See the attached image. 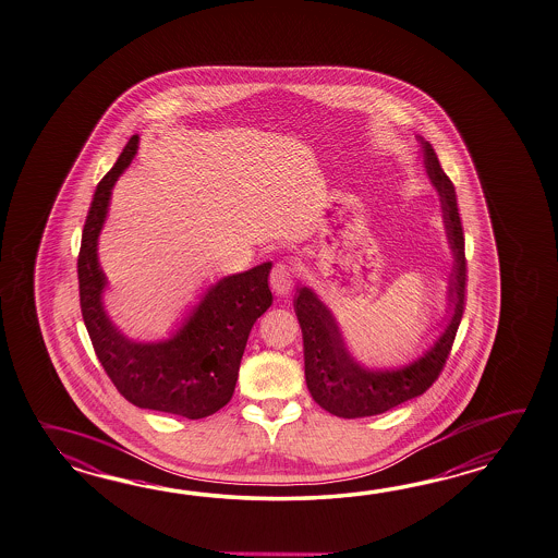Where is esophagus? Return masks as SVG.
Wrapping results in <instances>:
<instances>
[{
	"label": "esophagus",
	"instance_id": "esophagus-1",
	"mask_svg": "<svg viewBox=\"0 0 558 558\" xmlns=\"http://www.w3.org/2000/svg\"><path fill=\"white\" fill-rule=\"evenodd\" d=\"M296 280V268L288 262H278L270 274V284L278 294H288Z\"/></svg>",
	"mask_w": 558,
	"mask_h": 558
}]
</instances>
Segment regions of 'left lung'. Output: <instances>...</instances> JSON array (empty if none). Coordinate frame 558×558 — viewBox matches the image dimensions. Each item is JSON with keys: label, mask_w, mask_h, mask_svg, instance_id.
Segmentation results:
<instances>
[{"label": "left lung", "mask_w": 558, "mask_h": 558, "mask_svg": "<svg viewBox=\"0 0 558 558\" xmlns=\"http://www.w3.org/2000/svg\"><path fill=\"white\" fill-rule=\"evenodd\" d=\"M426 172L440 194L446 234L454 254V270L448 282L450 320L442 336L422 359L398 371H366L348 354L332 312L310 288H300L294 298L298 323L304 340V372L314 402L340 418L376 416L398 404L421 397L438 380L452 350L466 300V256L457 192L446 175L433 146L422 140Z\"/></svg>", "instance_id": "left-lung-1"}]
</instances>
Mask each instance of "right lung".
Returning a JSON list of instances; mask_svg holds the SVG:
<instances>
[{"label": "right lung", "instance_id": "obj_1", "mask_svg": "<svg viewBox=\"0 0 558 558\" xmlns=\"http://www.w3.org/2000/svg\"><path fill=\"white\" fill-rule=\"evenodd\" d=\"M137 140L130 137L112 170L99 180L87 210L77 256L80 306L96 356L128 402L198 421L226 407L234 395L250 330L272 306V264L264 262L211 286L186 324L166 342L137 344L120 335L101 304L106 276L98 264V235L113 184L134 160Z\"/></svg>", "mask_w": 558, "mask_h": 558}]
</instances>
